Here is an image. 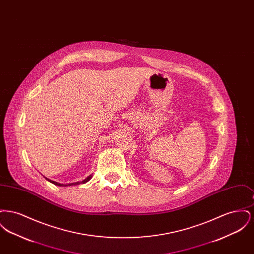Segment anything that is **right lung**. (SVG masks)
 <instances>
[{
  "mask_svg": "<svg viewBox=\"0 0 254 254\" xmlns=\"http://www.w3.org/2000/svg\"><path fill=\"white\" fill-rule=\"evenodd\" d=\"M48 181L50 182V183H52V184H54V185H56V186H59V187H67V186H75V185H80V184H85L86 182L89 181L91 178H92V175H89V176H87L86 178H85V180H83V181L81 182H76V183H69V184H60V183H58V182L52 181V180H50L49 178H47V177H45Z\"/></svg>",
  "mask_w": 254,
  "mask_h": 254,
  "instance_id": "obj_1",
  "label": "right lung"
}]
</instances>
